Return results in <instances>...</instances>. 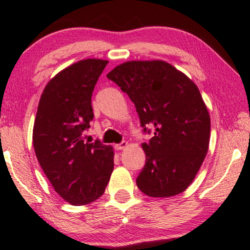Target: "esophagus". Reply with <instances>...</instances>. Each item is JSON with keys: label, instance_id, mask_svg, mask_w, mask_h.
Here are the masks:
<instances>
[{"label": "esophagus", "instance_id": "1", "mask_svg": "<svg viewBox=\"0 0 250 250\" xmlns=\"http://www.w3.org/2000/svg\"><path fill=\"white\" fill-rule=\"evenodd\" d=\"M127 146H128L127 142H126V141H122L121 143H118V145L115 146V149H116V150H123V149H125Z\"/></svg>", "mask_w": 250, "mask_h": 250}]
</instances>
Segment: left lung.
<instances>
[{"label": "left lung", "instance_id": "obj_1", "mask_svg": "<svg viewBox=\"0 0 250 250\" xmlns=\"http://www.w3.org/2000/svg\"><path fill=\"white\" fill-rule=\"evenodd\" d=\"M133 101L143 132L146 165L136 186L149 197H173L192 183L209 146L210 118L197 85L162 60L127 61L107 75Z\"/></svg>", "mask_w": 250, "mask_h": 250}]
</instances>
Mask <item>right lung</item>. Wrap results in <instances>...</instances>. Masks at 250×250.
Wrapping results in <instances>:
<instances>
[{"label": "right lung", "mask_w": 250, "mask_h": 250, "mask_svg": "<svg viewBox=\"0 0 250 250\" xmlns=\"http://www.w3.org/2000/svg\"><path fill=\"white\" fill-rule=\"evenodd\" d=\"M107 60H81L46 84L33 128V145L57 193L74 206L104 194L114 169V150L83 134L93 119L91 98Z\"/></svg>", "instance_id": "1"}]
</instances>
